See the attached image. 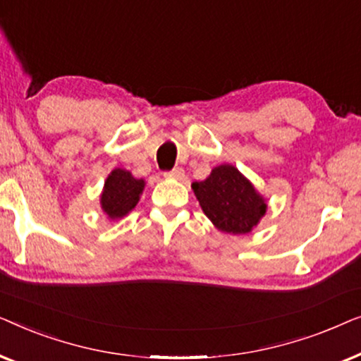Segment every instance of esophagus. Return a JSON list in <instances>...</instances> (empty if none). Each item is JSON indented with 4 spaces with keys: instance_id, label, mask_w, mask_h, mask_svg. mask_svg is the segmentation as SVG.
<instances>
[{
    "instance_id": "obj_1",
    "label": "esophagus",
    "mask_w": 361,
    "mask_h": 361,
    "mask_svg": "<svg viewBox=\"0 0 361 361\" xmlns=\"http://www.w3.org/2000/svg\"><path fill=\"white\" fill-rule=\"evenodd\" d=\"M184 169H180V167H176V169H172L169 172H166L164 177L166 179H172V180H180L184 179Z\"/></svg>"
}]
</instances>
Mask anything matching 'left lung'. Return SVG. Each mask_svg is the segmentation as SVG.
<instances>
[{
    "label": "left lung",
    "mask_w": 361,
    "mask_h": 361,
    "mask_svg": "<svg viewBox=\"0 0 361 361\" xmlns=\"http://www.w3.org/2000/svg\"><path fill=\"white\" fill-rule=\"evenodd\" d=\"M192 190L207 219L224 233H251L268 210L253 182L231 164L214 167L205 180L192 182Z\"/></svg>",
    "instance_id": "8db88e82"
}]
</instances>
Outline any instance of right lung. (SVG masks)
Here are the masks:
<instances>
[{
    "label": "right lung",
    "mask_w": 361,
    "mask_h": 361,
    "mask_svg": "<svg viewBox=\"0 0 361 361\" xmlns=\"http://www.w3.org/2000/svg\"><path fill=\"white\" fill-rule=\"evenodd\" d=\"M145 179H136L130 171L116 167L108 174L100 194V207L108 220L126 216L137 205L145 190Z\"/></svg>",
    "instance_id": "obj_1"
}]
</instances>
